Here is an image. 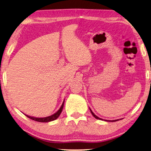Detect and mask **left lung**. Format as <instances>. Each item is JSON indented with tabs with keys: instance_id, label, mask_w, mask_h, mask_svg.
I'll return each mask as SVG.
<instances>
[{
	"instance_id": "left-lung-1",
	"label": "left lung",
	"mask_w": 151,
	"mask_h": 151,
	"mask_svg": "<svg viewBox=\"0 0 151 151\" xmlns=\"http://www.w3.org/2000/svg\"><path fill=\"white\" fill-rule=\"evenodd\" d=\"M89 110H90V111H91V114H92V115L94 116V117H95L96 119H98V120H102V118H99L98 116H96L95 114H94L93 112V111L91 110V109H89ZM106 122H116V121H118V120H110V121H108V120H104Z\"/></svg>"
}]
</instances>
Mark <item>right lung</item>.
<instances>
[{
	"mask_svg": "<svg viewBox=\"0 0 151 151\" xmlns=\"http://www.w3.org/2000/svg\"><path fill=\"white\" fill-rule=\"evenodd\" d=\"M64 103V101L63 102V103H62L61 107L60 108V109L57 111V112L54 114L50 116H47V117L35 118V117H32V116H27V115H25V116H26L27 118L31 119V120H33L34 121H36V122H49L55 120L56 119H57L59 117L60 114H61L62 109H63Z\"/></svg>",
	"mask_w": 151,
	"mask_h": 151,
	"instance_id": "1",
	"label": "right lung"
}]
</instances>
